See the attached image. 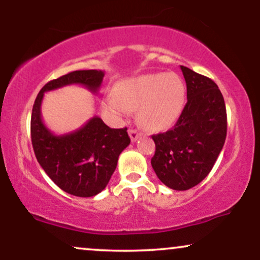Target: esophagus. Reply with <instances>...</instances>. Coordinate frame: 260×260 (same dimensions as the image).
Listing matches in <instances>:
<instances>
[{
    "label": "esophagus",
    "mask_w": 260,
    "mask_h": 260,
    "mask_svg": "<svg viewBox=\"0 0 260 260\" xmlns=\"http://www.w3.org/2000/svg\"><path fill=\"white\" fill-rule=\"evenodd\" d=\"M128 134H129V138H131V140H132V142H136V140L140 137V133L138 132V131L133 129V128H132V129L128 131Z\"/></svg>",
    "instance_id": "esophagus-1"
}]
</instances>
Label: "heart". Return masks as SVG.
I'll list each match as a JSON object with an SVG mask.
<instances>
[{"instance_id": "b5f03b06", "label": "heart", "mask_w": 260, "mask_h": 260, "mask_svg": "<svg viewBox=\"0 0 260 260\" xmlns=\"http://www.w3.org/2000/svg\"><path fill=\"white\" fill-rule=\"evenodd\" d=\"M184 84L175 73L143 74L122 80L104 99L107 111L122 116L138 110V120L150 131H164L180 117Z\"/></svg>"}]
</instances>
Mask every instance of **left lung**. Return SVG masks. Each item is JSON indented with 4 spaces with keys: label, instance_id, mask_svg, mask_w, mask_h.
<instances>
[{
    "label": "left lung",
    "instance_id": "8db88e82",
    "mask_svg": "<svg viewBox=\"0 0 260 260\" xmlns=\"http://www.w3.org/2000/svg\"><path fill=\"white\" fill-rule=\"evenodd\" d=\"M187 104L172 129L154 134L155 174L165 186L187 190L207 177L222 150L228 132L221 91L208 77L181 66Z\"/></svg>",
    "mask_w": 260,
    "mask_h": 260
}]
</instances>
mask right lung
<instances>
[{"label": "right lung", "instance_id": "obj_1", "mask_svg": "<svg viewBox=\"0 0 260 260\" xmlns=\"http://www.w3.org/2000/svg\"><path fill=\"white\" fill-rule=\"evenodd\" d=\"M104 71H74L45 84L35 99L30 133L35 156L41 168L64 192L76 197L99 194L109 183L118 156L129 145L127 128H110L98 116L73 132L52 133L41 118V104L47 91L66 85H83L92 94L99 91Z\"/></svg>", "mask_w": 260, "mask_h": 260}]
</instances>
